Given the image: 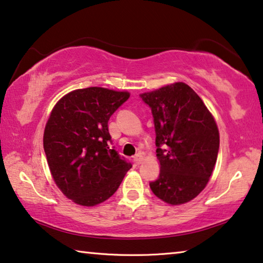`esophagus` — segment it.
<instances>
[{
    "label": "esophagus",
    "mask_w": 263,
    "mask_h": 263,
    "mask_svg": "<svg viewBox=\"0 0 263 263\" xmlns=\"http://www.w3.org/2000/svg\"><path fill=\"white\" fill-rule=\"evenodd\" d=\"M133 160H134L135 164H140L143 161V155L141 154V153H139V154H136L134 157H133Z\"/></svg>",
    "instance_id": "34e87169"
}]
</instances>
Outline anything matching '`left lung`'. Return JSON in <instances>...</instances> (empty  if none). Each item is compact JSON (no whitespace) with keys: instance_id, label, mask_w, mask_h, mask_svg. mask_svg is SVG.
Returning a JSON list of instances; mask_svg holds the SVG:
<instances>
[{"instance_id":"8db88e82","label":"left lung","mask_w":263,"mask_h":263,"mask_svg":"<svg viewBox=\"0 0 263 263\" xmlns=\"http://www.w3.org/2000/svg\"><path fill=\"white\" fill-rule=\"evenodd\" d=\"M152 109L160 175L149 183L169 204H182L203 191L216 163L219 129L203 101L188 84L177 82L144 92Z\"/></svg>"}]
</instances>
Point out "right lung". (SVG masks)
Segmentation results:
<instances>
[{
  "instance_id": "obj_1",
  "label": "right lung",
  "mask_w": 263,
  "mask_h": 263,
  "mask_svg": "<svg viewBox=\"0 0 263 263\" xmlns=\"http://www.w3.org/2000/svg\"><path fill=\"white\" fill-rule=\"evenodd\" d=\"M129 92L89 87L56 103L43 136L52 179L68 199L96 205L118 191L132 163L111 147L108 121Z\"/></svg>"
}]
</instances>
